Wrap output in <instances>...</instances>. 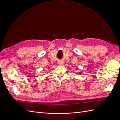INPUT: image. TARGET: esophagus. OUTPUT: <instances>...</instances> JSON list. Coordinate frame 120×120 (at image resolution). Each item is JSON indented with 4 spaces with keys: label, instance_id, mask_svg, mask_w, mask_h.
I'll return each mask as SVG.
<instances>
[{
    "label": "esophagus",
    "instance_id": "34e87169",
    "mask_svg": "<svg viewBox=\"0 0 120 120\" xmlns=\"http://www.w3.org/2000/svg\"><path fill=\"white\" fill-rule=\"evenodd\" d=\"M63 61H59V62H58V64H59V65H60V66H62V65H63Z\"/></svg>",
    "mask_w": 120,
    "mask_h": 120
}]
</instances>
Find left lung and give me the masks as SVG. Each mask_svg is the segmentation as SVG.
Segmentation results:
<instances>
[{"mask_svg":"<svg viewBox=\"0 0 120 120\" xmlns=\"http://www.w3.org/2000/svg\"><path fill=\"white\" fill-rule=\"evenodd\" d=\"M81 73H82V72H79V73H78V74H81Z\"/></svg>","mask_w":120,"mask_h":120,"instance_id":"1","label":"left lung"}]
</instances>
